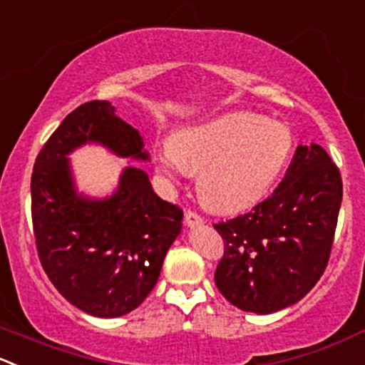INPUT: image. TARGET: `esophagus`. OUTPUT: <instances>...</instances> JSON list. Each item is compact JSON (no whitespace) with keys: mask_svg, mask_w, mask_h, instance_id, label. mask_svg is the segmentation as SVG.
<instances>
[{"mask_svg":"<svg viewBox=\"0 0 365 365\" xmlns=\"http://www.w3.org/2000/svg\"><path fill=\"white\" fill-rule=\"evenodd\" d=\"M203 222V217L197 214L196 210H187L185 212V225L192 226V225H201Z\"/></svg>","mask_w":365,"mask_h":365,"instance_id":"1","label":"esophagus"}]
</instances>
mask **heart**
<instances>
[{"mask_svg": "<svg viewBox=\"0 0 365 365\" xmlns=\"http://www.w3.org/2000/svg\"><path fill=\"white\" fill-rule=\"evenodd\" d=\"M292 135L287 126L251 112H230L173 135L155 155L168 182L200 171L197 187L208 207L239 212L265 196L287 165Z\"/></svg>", "mask_w": 365, "mask_h": 365, "instance_id": "obj_1", "label": "heart"}]
</instances>
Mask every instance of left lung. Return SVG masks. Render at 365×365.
<instances>
[{
  "mask_svg": "<svg viewBox=\"0 0 365 365\" xmlns=\"http://www.w3.org/2000/svg\"><path fill=\"white\" fill-rule=\"evenodd\" d=\"M342 201L337 165L317 144L298 146L280 185L214 228L225 242L215 285L244 312L294 305L327 269Z\"/></svg>",
  "mask_w": 365,
  "mask_h": 365,
  "instance_id": "obj_1",
  "label": "left lung"
}]
</instances>
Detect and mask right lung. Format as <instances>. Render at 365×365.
<instances>
[{
	"instance_id": "1",
	"label": "right lung",
	"mask_w": 365,
	"mask_h": 365,
	"mask_svg": "<svg viewBox=\"0 0 365 365\" xmlns=\"http://www.w3.org/2000/svg\"><path fill=\"white\" fill-rule=\"evenodd\" d=\"M91 140L119 157L148 158L139 132L108 101L80 105L35 158L31 222L42 269L56 291L91 316L119 317L153 291L183 212L158 197L137 168L125 169L112 197L78 196L66 155Z\"/></svg>"
}]
</instances>
